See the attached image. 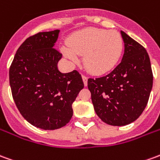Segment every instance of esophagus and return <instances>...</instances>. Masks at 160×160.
Listing matches in <instances>:
<instances>
[{
	"mask_svg": "<svg viewBox=\"0 0 160 160\" xmlns=\"http://www.w3.org/2000/svg\"><path fill=\"white\" fill-rule=\"evenodd\" d=\"M82 80H83L84 85L87 87V86H88V77L85 76V75H82Z\"/></svg>",
	"mask_w": 160,
	"mask_h": 160,
	"instance_id": "1",
	"label": "esophagus"
}]
</instances>
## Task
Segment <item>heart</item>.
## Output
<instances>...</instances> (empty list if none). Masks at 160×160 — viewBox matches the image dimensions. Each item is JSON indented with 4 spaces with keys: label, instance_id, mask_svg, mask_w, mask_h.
Segmentation results:
<instances>
[{
    "label": "heart",
    "instance_id": "obj_1",
    "mask_svg": "<svg viewBox=\"0 0 160 160\" xmlns=\"http://www.w3.org/2000/svg\"><path fill=\"white\" fill-rule=\"evenodd\" d=\"M68 47H62L64 56L72 63H78L83 56L84 66L92 74L107 73L114 68L123 51L121 35L115 31L88 28L72 34Z\"/></svg>",
    "mask_w": 160,
    "mask_h": 160
}]
</instances>
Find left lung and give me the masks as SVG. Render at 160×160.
<instances>
[{"instance_id": "left-lung-1", "label": "left lung", "mask_w": 160, "mask_h": 160, "mask_svg": "<svg viewBox=\"0 0 160 160\" xmlns=\"http://www.w3.org/2000/svg\"><path fill=\"white\" fill-rule=\"evenodd\" d=\"M125 43L122 61L110 73L88 79L94 110L111 126L133 122L145 110L152 88V71L146 48L120 31Z\"/></svg>"}]
</instances>
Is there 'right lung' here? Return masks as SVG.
Instances as JSON below:
<instances>
[{"label": "right lung", "instance_id": "add662e5", "mask_svg": "<svg viewBox=\"0 0 160 160\" xmlns=\"http://www.w3.org/2000/svg\"><path fill=\"white\" fill-rule=\"evenodd\" d=\"M60 30L41 32L28 38L15 53L9 68V84L23 118L43 130L66 126L72 116V104L84 83L80 72L62 73L61 54L54 48Z\"/></svg>", "mask_w": 160, "mask_h": 160}]
</instances>
